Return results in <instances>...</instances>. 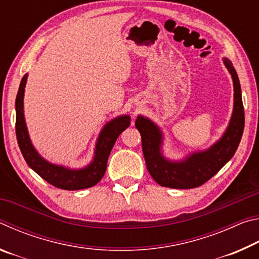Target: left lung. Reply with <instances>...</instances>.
I'll return each instance as SVG.
<instances>
[{
	"instance_id": "left-lung-1",
	"label": "left lung",
	"mask_w": 259,
	"mask_h": 259,
	"mask_svg": "<svg viewBox=\"0 0 259 259\" xmlns=\"http://www.w3.org/2000/svg\"><path fill=\"white\" fill-rule=\"evenodd\" d=\"M234 85L233 115L224 136L208 151L194 153L185 161L171 162L161 155L162 135L157 126L148 119L138 116L136 128L142 136V146L148 172L161 186L187 190L203 185L213 177L238 150L244 129V109L241 97L238 74L229 59H224Z\"/></svg>"
}]
</instances>
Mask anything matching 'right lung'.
<instances>
[{"mask_svg":"<svg viewBox=\"0 0 259 259\" xmlns=\"http://www.w3.org/2000/svg\"><path fill=\"white\" fill-rule=\"evenodd\" d=\"M27 74L21 78L16 98V135L17 142L25 161L38 176H41L52 186L61 190L77 191L91 187L103 178L106 171L107 160L116 139L130 125L128 115L119 116L104 126L96 146L95 160L84 169L69 170L64 166L51 164L37 154L29 140L24 119V91Z\"/></svg>","mask_w":259,"mask_h":259,"instance_id":"right-lung-1","label":"right lung"}]
</instances>
